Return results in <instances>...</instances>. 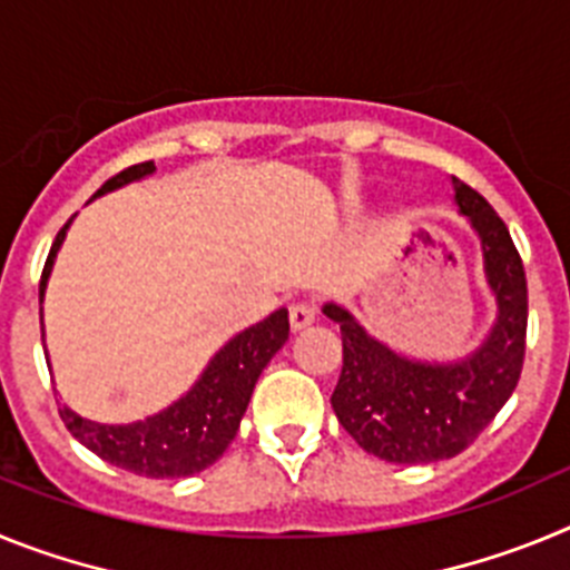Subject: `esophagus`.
Segmentation results:
<instances>
[{"mask_svg":"<svg viewBox=\"0 0 570 570\" xmlns=\"http://www.w3.org/2000/svg\"><path fill=\"white\" fill-rule=\"evenodd\" d=\"M314 316H316V308L311 305V302H296V305H291V328L294 331L308 328L311 322H314Z\"/></svg>","mask_w":570,"mask_h":570,"instance_id":"obj_1","label":"esophagus"}]
</instances>
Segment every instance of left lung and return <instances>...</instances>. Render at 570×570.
<instances>
[{"mask_svg":"<svg viewBox=\"0 0 570 570\" xmlns=\"http://www.w3.org/2000/svg\"><path fill=\"white\" fill-rule=\"evenodd\" d=\"M451 185L456 208L480 236L488 288L497 299V322L473 354L454 362L411 360L367 334L347 308L322 305L342 331V374L331 394L336 420L367 454L400 465L465 451L513 394L525 360L528 285L520 250L476 190L456 176Z\"/></svg>","mask_w":570,"mask_h":570,"instance_id":"left-lung-1","label":"left lung"}]
</instances>
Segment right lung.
I'll return each mask as SVG.
<instances>
[{
	"label": "right lung",
	"instance_id": "1",
	"mask_svg": "<svg viewBox=\"0 0 570 570\" xmlns=\"http://www.w3.org/2000/svg\"><path fill=\"white\" fill-rule=\"evenodd\" d=\"M154 163L130 165L122 174L110 176L108 183L94 194V199L122 185L145 179L154 174ZM70 223L59 230L50 245L48 262H45L42 282H39V322H42V299L48 288V276ZM288 308H279L268 320L256 322L234 340L225 342L208 362L203 376L194 382L188 394H183L174 405L154 416H145L128 425H105L79 416L68 405H59V416L68 431L82 442L88 451L102 456L110 465L122 471L150 476V480H179L194 476L214 465L225 454V448L234 442L239 422L245 416L254 385L259 380L262 367L268 365L271 356L288 342Z\"/></svg>",
	"mask_w": 570,
	"mask_h": 570
}]
</instances>
